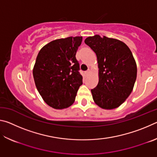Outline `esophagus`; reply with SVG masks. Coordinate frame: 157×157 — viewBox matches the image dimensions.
I'll list each match as a JSON object with an SVG mask.
<instances>
[{
  "label": "esophagus",
  "mask_w": 157,
  "mask_h": 157,
  "mask_svg": "<svg viewBox=\"0 0 157 157\" xmlns=\"http://www.w3.org/2000/svg\"><path fill=\"white\" fill-rule=\"evenodd\" d=\"M90 73H91V71L88 70L87 71H86V72H85V75H86V76H88Z\"/></svg>",
  "instance_id": "obj_1"
}]
</instances>
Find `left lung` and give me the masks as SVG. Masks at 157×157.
Listing matches in <instances>:
<instances>
[{"mask_svg": "<svg viewBox=\"0 0 157 157\" xmlns=\"http://www.w3.org/2000/svg\"><path fill=\"white\" fill-rule=\"evenodd\" d=\"M96 54L99 82L91 94L95 104L113 109L126 100L136 79V63L131 50L118 39L100 35L84 40Z\"/></svg>", "mask_w": 157, "mask_h": 157, "instance_id": "8db88e82", "label": "left lung"}]
</instances>
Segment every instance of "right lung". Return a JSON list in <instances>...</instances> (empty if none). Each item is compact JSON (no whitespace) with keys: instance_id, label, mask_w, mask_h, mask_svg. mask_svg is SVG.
I'll return each instance as SVG.
<instances>
[{"instance_id":"1","label":"right lung","mask_w":157,"mask_h":157,"mask_svg":"<svg viewBox=\"0 0 157 157\" xmlns=\"http://www.w3.org/2000/svg\"><path fill=\"white\" fill-rule=\"evenodd\" d=\"M82 36L50 41L42 48L33 68L34 83L46 104L63 109L75 102L82 76L75 55Z\"/></svg>"}]
</instances>
